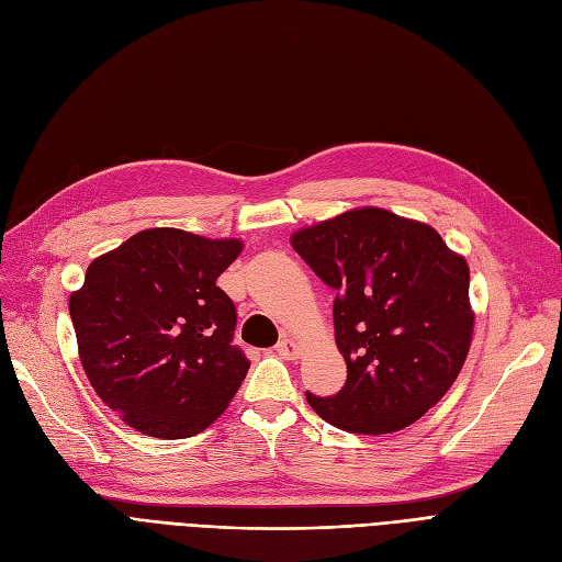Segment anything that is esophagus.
Wrapping results in <instances>:
<instances>
[{
	"instance_id": "1",
	"label": "esophagus",
	"mask_w": 562,
	"mask_h": 562,
	"mask_svg": "<svg viewBox=\"0 0 562 562\" xmlns=\"http://www.w3.org/2000/svg\"><path fill=\"white\" fill-rule=\"evenodd\" d=\"M278 355L282 357V359H299L301 357V348L296 346V342L292 340V338H282L280 342H278Z\"/></svg>"
}]
</instances>
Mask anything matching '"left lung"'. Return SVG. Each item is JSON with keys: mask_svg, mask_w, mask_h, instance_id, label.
Instances as JSON below:
<instances>
[{"mask_svg": "<svg viewBox=\"0 0 562 562\" xmlns=\"http://www.w3.org/2000/svg\"><path fill=\"white\" fill-rule=\"evenodd\" d=\"M292 247L336 289V346L348 380L305 400L357 434H390L441 402L474 336L469 266L429 224L355 207L292 235Z\"/></svg>", "mask_w": 562, "mask_h": 562, "instance_id": "8db88e82", "label": "left lung"}]
</instances>
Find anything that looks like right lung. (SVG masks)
<instances>
[{
    "mask_svg": "<svg viewBox=\"0 0 562 562\" xmlns=\"http://www.w3.org/2000/svg\"><path fill=\"white\" fill-rule=\"evenodd\" d=\"M243 240L147 228L93 259L69 296L81 367L119 418L156 439H187L226 411L247 375L231 346L235 305L216 278Z\"/></svg>",
    "mask_w": 562,
    "mask_h": 562,
    "instance_id": "1",
    "label": "right lung"
}]
</instances>
